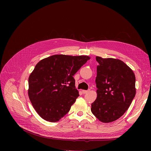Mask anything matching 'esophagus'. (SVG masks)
Masks as SVG:
<instances>
[{
    "label": "esophagus",
    "mask_w": 151,
    "mask_h": 151,
    "mask_svg": "<svg viewBox=\"0 0 151 151\" xmlns=\"http://www.w3.org/2000/svg\"><path fill=\"white\" fill-rule=\"evenodd\" d=\"M89 91V90H88V91H86V90H83L82 91V92L84 93V94H85V93H88V92Z\"/></svg>",
    "instance_id": "esophagus-1"
}]
</instances>
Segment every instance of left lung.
I'll list each match as a JSON object with an SVG mask.
<instances>
[{
  "instance_id": "obj_1",
  "label": "left lung",
  "mask_w": 151,
  "mask_h": 151,
  "mask_svg": "<svg viewBox=\"0 0 151 151\" xmlns=\"http://www.w3.org/2000/svg\"><path fill=\"white\" fill-rule=\"evenodd\" d=\"M96 60L97 97L91 111L102 122H113L125 113L135 96V76L121 60L96 56Z\"/></svg>"
}]
</instances>
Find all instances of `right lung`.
I'll return each instance as SVG.
<instances>
[{
    "instance_id": "right-lung-1",
    "label": "right lung",
    "mask_w": 151,
    "mask_h": 151,
    "mask_svg": "<svg viewBox=\"0 0 151 151\" xmlns=\"http://www.w3.org/2000/svg\"><path fill=\"white\" fill-rule=\"evenodd\" d=\"M90 59L88 55H53L40 61L29 78L32 105L45 121H59L79 96L74 75Z\"/></svg>"
}]
</instances>
